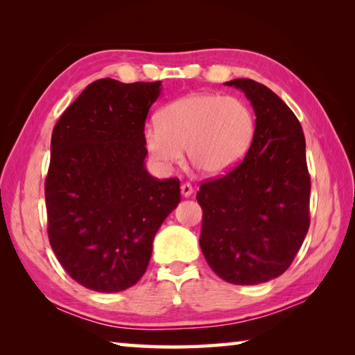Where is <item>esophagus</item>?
<instances>
[{
  "label": "esophagus",
  "mask_w": 355,
  "mask_h": 355,
  "mask_svg": "<svg viewBox=\"0 0 355 355\" xmlns=\"http://www.w3.org/2000/svg\"><path fill=\"white\" fill-rule=\"evenodd\" d=\"M192 191H194V189H192V186L189 183L182 184V196L183 197H189L192 194Z\"/></svg>",
  "instance_id": "obj_1"
}]
</instances>
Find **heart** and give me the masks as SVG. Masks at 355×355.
Returning a JSON list of instances; mask_svg holds the SVG:
<instances>
[{
    "label": "heart",
    "mask_w": 355,
    "mask_h": 355,
    "mask_svg": "<svg viewBox=\"0 0 355 355\" xmlns=\"http://www.w3.org/2000/svg\"><path fill=\"white\" fill-rule=\"evenodd\" d=\"M255 120L249 106L235 97L189 94L161 110L158 122L144 128V146L161 169L183 161L207 175H220L244 158L254 139Z\"/></svg>",
    "instance_id": "1"
}]
</instances>
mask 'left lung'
Masks as SVG:
<instances>
[{"label":"left lung","instance_id":"obj_1","mask_svg":"<svg viewBox=\"0 0 355 355\" xmlns=\"http://www.w3.org/2000/svg\"><path fill=\"white\" fill-rule=\"evenodd\" d=\"M241 89L257 116L249 152L224 177L200 186V249L209 268L233 285L284 274L309 232L310 175L297 117L271 89L248 78Z\"/></svg>","mask_w":355,"mask_h":355}]
</instances>
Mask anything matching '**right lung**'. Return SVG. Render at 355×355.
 <instances>
[{
	"label": "right lung",
	"instance_id": "right-lung-1",
	"mask_svg": "<svg viewBox=\"0 0 355 355\" xmlns=\"http://www.w3.org/2000/svg\"><path fill=\"white\" fill-rule=\"evenodd\" d=\"M161 81H94L51 135L45 180L48 238L61 266L98 293L133 286L148 266L153 238L180 203V180L144 164V125Z\"/></svg>",
	"mask_w": 355,
	"mask_h": 355
}]
</instances>
